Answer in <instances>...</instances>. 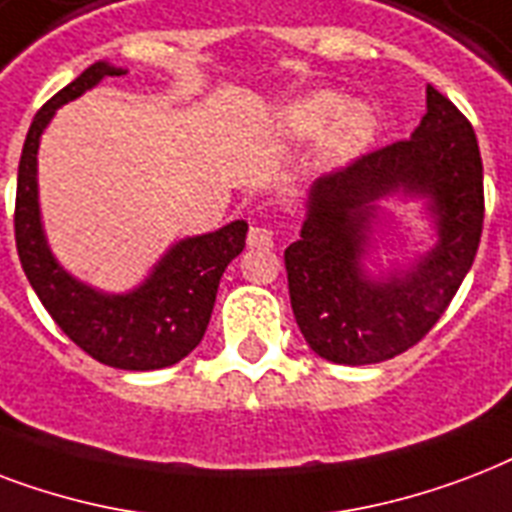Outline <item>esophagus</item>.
I'll use <instances>...</instances> for the list:
<instances>
[{
    "instance_id": "1",
    "label": "esophagus",
    "mask_w": 512,
    "mask_h": 512,
    "mask_svg": "<svg viewBox=\"0 0 512 512\" xmlns=\"http://www.w3.org/2000/svg\"><path fill=\"white\" fill-rule=\"evenodd\" d=\"M275 243V232L269 227H251L248 232V248H256V251H269Z\"/></svg>"
}]
</instances>
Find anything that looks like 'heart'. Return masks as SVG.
<instances>
[{"instance_id": "heart-1", "label": "heart", "mask_w": 512, "mask_h": 512, "mask_svg": "<svg viewBox=\"0 0 512 512\" xmlns=\"http://www.w3.org/2000/svg\"><path fill=\"white\" fill-rule=\"evenodd\" d=\"M277 130L291 141L320 136V154L326 162H350L374 141L379 120L374 106L363 98H347L334 90L301 95L277 114Z\"/></svg>"}]
</instances>
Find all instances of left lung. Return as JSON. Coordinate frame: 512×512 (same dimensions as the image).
<instances>
[{
  "label": "left lung",
  "instance_id": "obj_1",
  "mask_svg": "<svg viewBox=\"0 0 512 512\" xmlns=\"http://www.w3.org/2000/svg\"><path fill=\"white\" fill-rule=\"evenodd\" d=\"M422 196L439 243L411 270L362 269L375 202ZM483 229V162L467 117L427 85V114L406 141L368 152L318 178L301 237L285 248L293 318L320 358L342 366L390 360L438 323L473 267Z\"/></svg>",
  "mask_w": 512,
  "mask_h": 512
}]
</instances>
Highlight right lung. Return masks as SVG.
Wrapping results in <instances>:
<instances>
[{
    "mask_svg": "<svg viewBox=\"0 0 512 512\" xmlns=\"http://www.w3.org/2000/svg\"><path fill=\"white\" fill-rule=\"evenodd\" d=\"M125 69L98 61L58 90L37 112L23 144L15 192V245L31 288L71 342L98 363L125 371H154L186 358L202 342L224 269L245 248L248 224L232 221L208 235L176 243L144 283L128 293H101L79 283L55 261L45 240L37 200L39 138L58 106Z\"/></svg>",
    "mask_w": 512,
    "mask_h": 512,
    "instance_id": "add662e5",
    "label": "right lung"
}]
</instances>
